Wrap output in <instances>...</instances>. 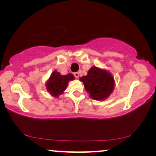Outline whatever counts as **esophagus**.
Instances as JSON below:
<instances>
[{"label": "esophagus", "instance_id": "esophagus-1", "mask_svg": "<svg viewBox=\"0 0 156 156\" xmlns=\"http://www.w3.org/2000/svg\"><path fill=\"white\" fill-rule=\"evenodd\" d=\"M73 75H74V76H75L76 78H78L79 77V73L78 72L73 73Z\"/></svg>", "mask_w": 156, "mask_h": 156}]
</instances>
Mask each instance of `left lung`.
<instances>
[{
    "label": "left lung",
    "mask_w": 156,
    "mask_h": 156,
    "mask_svg": "<svg viewBox=\"0 0 156 156\" xmlns=\"http://www.w3.org/2000/svg\"><path fill=\"white\" fill-rule=\"evenodd\" d=\"M87 91L96 100L107 98L112 93L114 87L113 76L107 71L92 67L88 71L87 75L80 78Z\"/></svg>",
    "instance_id": "obj_1"
}]
</instances>
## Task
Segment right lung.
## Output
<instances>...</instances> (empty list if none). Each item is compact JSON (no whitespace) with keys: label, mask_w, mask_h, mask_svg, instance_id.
I'll return each instance as SVG.
<instances>
[{"label":"right lung","mask_w":156,"mask_h":156,"mask_svg":"<svg viewBox=\"0 0 156 156\" xmlns=\"http://www.w3.org/2000/svg\"><path fill=\"white\" fill-rule=\"evenodd\" d=\"M74 76L72 73L67 75H60L58 72H53L49 79L46 84L47 91L51 96L58 97L63 93L67 88L68 83L69 80H73Z\"/></svg>","instance_id":"add662e5"}]
</instances>
